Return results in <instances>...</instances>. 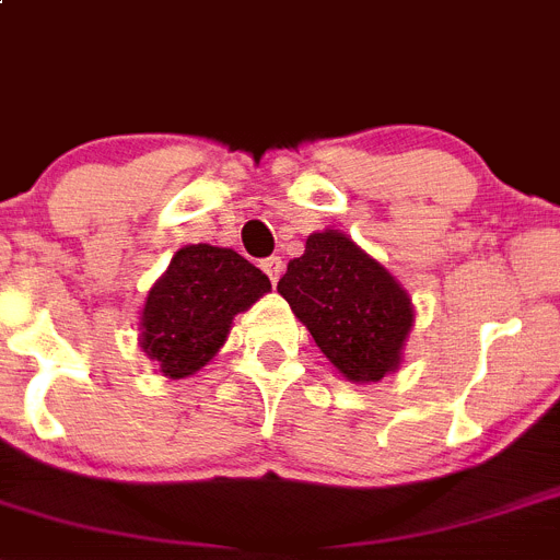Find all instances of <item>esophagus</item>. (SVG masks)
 I'll use <instances>...</instances> for the list:
<instances>
[{
	"label": "esophagus",
	"instance_id": "34e87169",
	"mask_svg": "<svg viewBox=\"0 0 560 560\" xmlns=\"http://www.w3.org/2000/svg\"><path fill=\"white\" fill-rule=\"evenodd\" d=\"M261 270H265L267 279L276 284V281L281 279V273H284V261H281V256H270V259L261 261Z\"/></svg>",
	"mask_w": 560,
	"mask_h": 560
}]
</instances>
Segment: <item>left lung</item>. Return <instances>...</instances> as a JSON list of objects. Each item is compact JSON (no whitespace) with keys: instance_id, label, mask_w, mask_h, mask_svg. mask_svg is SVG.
Listing matches in <instances>:
<instances>
[{"instance_id":"8db88e82","label":"left lung","mask_w":560,"mask_h":560,"mask_svg":"<svg viewBox=\"0 0 560 560\" xmlns=\"http://www.w3.org/2000/svg\"><path fill=\"white\" fill-rule=\"evenodd\" d=\"M279 293L349 383H381L400 369L415 327L411 295L347 233H310Z\"/></svg>"}]
</instances>
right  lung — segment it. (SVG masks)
<instances>
[{
	"label": "right lung",
	"mask_w": 560,
	"mask_h": 560,
	"mask_svg": "<svg viewBox=\"0 0 560 560\" xmlns=\"http://www.w3.org/2000/svg\"><path fill=\"white\" fill-rule=\"evenodd\" d=\"M265 293L270 279L231 247H179L145 293L140 349L168 381L191 377L225 347L233 318Z\"/></svg>",
	"instance_id": "add662e5"
}]
</instances>
